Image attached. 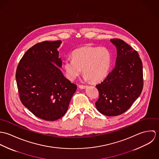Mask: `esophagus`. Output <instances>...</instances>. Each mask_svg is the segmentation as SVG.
I'll return each mask as SVG.
<instances>
[{
	"label": "esophagus",
	"mask_w": 159,
	"mask_h": 159,
	"mask_svg": "<svg viewBox=\"0 0 159 159\" xmlns=\"http://www.w3.org/2000/svg\"><path fill=\"white\" fill-rule=\"evenodd\" d=\"M88 86L87 85H79V88L81 89H85L86 88H87Z\"/></svg>",
	"instance_id": "obj_1"
}]
</instances>
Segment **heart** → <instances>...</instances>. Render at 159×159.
<instances>
[{
	"instance_id": "1",
	"label": "heart",
	"mask_w": 159,
	"mask_h": 159,
	"mask_svg": "<svg viewBox=\"0 0 159 159\" xmlns=\"http://www.w3.org/2000/svg\"><path fill=\"white\" fill-rule=\"evenodd\" d=\"M72 58L64 61V69L70 80H75L81 73L86 79L97 82L108 73L111 64V54L106 48L83 46L72 53Z\"/></svg>"
}]
</instances>
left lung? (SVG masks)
<instances>
[{
    "mask_svg": "<svg viewBox=\"0 0 159 159\" xmlns=\"http://www.w3.org/2000/svg\"><path fill=\"white\" fill-rule=\"evenodd\" d=\"M116 46V65L105 79L96 85L97 110L108 116L125 113L140 95L143 88V64L138 52L124 41L113 39Z\"/></svg>",
    "mask_w": 159,
    "mask_h": 159,
    "instance_id": "obj_1",
    "label": "left lung"
}]
</instances>
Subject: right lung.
Returning a JSON list of instances; mask_svg holds the SVG:
<instances>
[{
	"instance_id": "1",
	"label": "right lung",
	"mask_w": 159,
	"mask_h": 159,
	"mask_svg": "<svg viewBox=\"0 0 159 159\" xmlns=\"http://www.w3.org/2000/svg\"><path fill=\"white\" fill-rule=\"evenodd\" d=\"M61 43L44 41L34 45L23 55L16 71L21 102L35 116L48 121L66 114L77 88L60 70Z\"/></svg>"
}]
</instances>
